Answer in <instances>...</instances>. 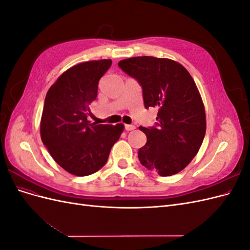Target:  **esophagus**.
Instances as JSON below:
<instances>
[{
  "mask_svg": "<svg viewBox=\"0 0 250 250\" xmlns=\"http://www.w3.org/2000/svg\"><path fill=\"white\" fill-rule=\"evenodd\" d=\"M125 129H126L127 131H130V130L135 129V126H134V125H125Z\"/></svg>",
  "mask_w": 250,
  "mask_h": 250,
  "instance_id": "obj_1",
  "label": "esophagus"
}]
</instances>
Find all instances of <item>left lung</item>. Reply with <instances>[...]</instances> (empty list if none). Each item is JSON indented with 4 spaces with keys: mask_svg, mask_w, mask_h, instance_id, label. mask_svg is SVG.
<instances>
[{
    "mask_svg": "<svg viewBox=\"0 0 250 250\" xmlns=\"http://www.w3.org/2000/svg\"><path fill=\"white\" fill-rule=\"evenodd\" d=\"M118 65L139 81L145 107H158L156 126L139 127L147 137L138 153L141 164L161 176L184 170L207 130L206 109L190 73L172 59L152 56L123 59Z\"/></svg>",
    "mask_w": 250,
    "mask_h": 250,
    "instance_id": "1",
    "label": "left lung"
}]
</instances>
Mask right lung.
<instances>
[{
  "instance_id": "add662e5",
  "label": "right lung",
  "mask_w": 250,
  "mask_h": 250,
  "mask_svg": "<svg viewBox=\"0 0 250 250\" xmlns=\"http://www.w3.org/2000/svg\"><path fill=\"white\" fill-rule=\"evenodd\" d=\"M110 65V59H101L70 67L49 88L44 99L42 141L53 160L73 175L86 176L100 170L124 130L122 123L96 125L87 120L98 83Z\"/></svg>"
}]
</instances>
